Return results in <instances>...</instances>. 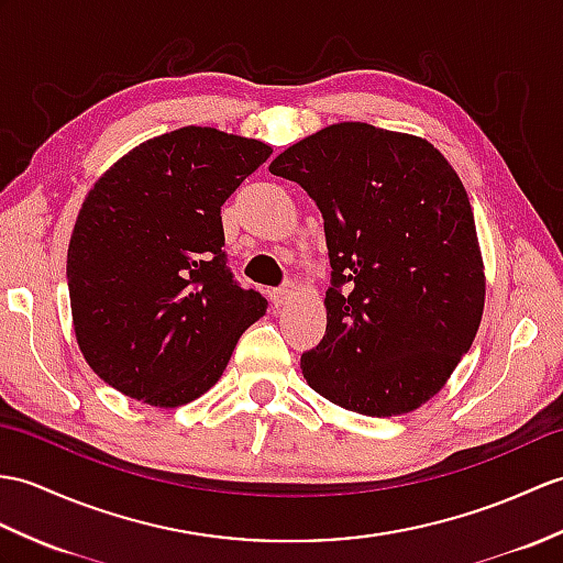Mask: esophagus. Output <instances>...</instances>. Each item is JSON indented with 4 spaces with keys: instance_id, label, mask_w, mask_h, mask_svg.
Wrapping results in <instances>:
<instances>
[{
    "instance_id": "1",
    "label": "esophagus",
    "mask_w": 563,
    "mask_h": 563,
    "mask_svg": "<svg viewBox=\"0 0 563 563\" xmlns=\"http://www.w3.org/2000/svg\"><path fill=\"white\" fill-rule=\"evenodd\" d=\"M292 292H295V285H292V283H285V285H280V287H273V290L268 292V297H271L273 305L280 307V305L287 302V299H290Z\"/></svg>"
}]
</instances>
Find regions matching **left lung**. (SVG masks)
Segmentation results:
<instances>
[{"label": "left lung", "instance_id": "8db88e82", "mask_svg": "<svg viewBox=\"0 0 563 563\" xmlns=\"http://www.w3.org/2000/svg\"><path fill=\"white\" fill-rule=\"evenodd\" d=\"M323 216L325 335L307 384L369 417L412 412L459 367L485 309L473 208L427 139L364 122L321 129L271 163Z\"/></svg>", "mask_w": 563, "mask_h": 563}]
</instances>
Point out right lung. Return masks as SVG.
<instances>
[{
	"instance_id": "add662e5",
	"label": "right lung",
	"mask_w": 563,
	"mask_h": 563,
	"mask_svg": "<svg viewBox=\"0 0 563 563\" xmlns=\"http://www.w3.org/2000/svg\"><path fill=\"white\" fill-rule=\"evenodd\" d=\"M271 153L264 141L181 126L129 151L88 191L67 280L78 347L104 384L177 408L225 372L268 302L232 278L220 206Z\"/></svg>"
}]
</instances>
